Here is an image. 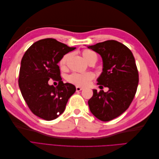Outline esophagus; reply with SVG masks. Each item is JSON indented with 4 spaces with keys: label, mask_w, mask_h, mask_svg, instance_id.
Returning a JSON list of instances; mask_svg holds the SVG:
<instances>
[{
    "label": "esophagus",
    "mask_w": 159,
    "mask_h": 159,
    "mask_svg": "<svg viewBox=\"0 0 159 159\" xmlns=\"http://www.w3.org/2000/svg\"><path fill=\"white\" fill-rule=\"evenodd\" d=\"M84 88L79 87V86H76V91H80L81 90H83Z\"/></svg>",
    "instance_id": "obj_1"
}]
</instances>
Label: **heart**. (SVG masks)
Returning <instances> with one entry per match:
<instances>
[{
    "instance_id": "obj_1",
    "label": "heart",
    "mask_w": 159,
    "mask_h": 159,
    "mask_svg": "<svg viewBox=\"0 0 159 159\" xmlns=\"http://www.w3.org/2000/svg\"><path fill=\"white\" fill-rule=\"evenodd\" d=\"M70 56V54H67L61 57L60 61V66L61 69H64L66 66L67 61ZM82 56L88 64L91 61H97L98 56L95 53L90 50H84L82 52ZM94 78V75L91 72L86 73H73L70 75L68 80L70 83L73 84L77 86H86L89 84L90 81Z\"/></svg>"
}]
</instances>
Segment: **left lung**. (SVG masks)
Masks as SVG:
<instances>
[{
	"label": "left lung",
	"mask_w": 159,
	"mask_h": 159,
	"mask_svg": "<svg viewBox=\"0 0 159 159\" xmlns=\"http://www.w3.org/2000/svg\"><path fill=\"white\" fill-rule=\"evenodd\" d=\"M87 47L102 57L103 70L97 84L109 89L107 92L93 89L88 101L90 111L101 121H109L125 111L136 93L139 74L135 60L126 46L115 40Z\"/></svg>",
	"instance_id": "8db88e82"
}]
</instances>
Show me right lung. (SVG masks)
<instances>
[{
	"label": "right lung",
	"instance_id": "obj_1",
	"mask_svg": "<svg viewBox=\"0 0 159 159\" xmlns=\"http://www.w3.org/2000/svg\"><path fill=\"white\" fill-rule=\"evenodd\" d=\"M75 49L55 39L46 38L34 43L22 57L19 88L31 111L41 119L51 121L58 117L75 93L73 84L61 81L57 65L62 57ZM52 79L59 81L57 87L49 85Z\"/></svg>",
	"mask_w": 159,
	"mask_h": 159
}]
</instances>
